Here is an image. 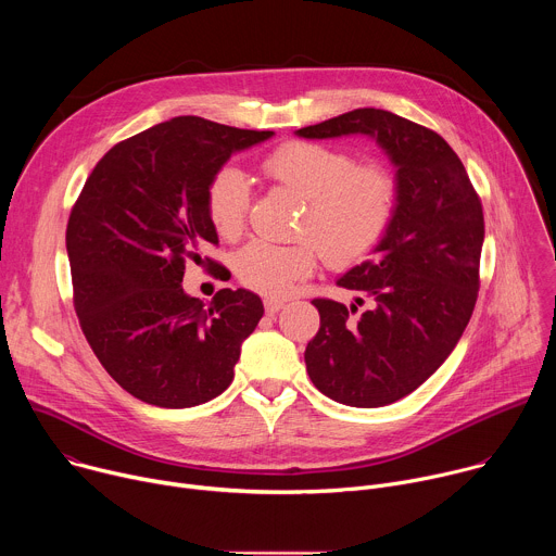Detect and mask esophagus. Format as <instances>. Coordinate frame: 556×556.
I'll use <instances>...</instances> for the list:
<instances>
[{
	"mask_svg": "<svg viewBox=\"0 0 556 556\" xmlns=\"http://www.w3.org/2000/svg\"><path fill=\"white\" fill-rule=\"evenodd\" d=\"M264 307H266L268 314H275V312H279V309L283 307V301H281V299H275V296H266V299H264Z\"/></svg>",
	"mask_w": 556,
	"mask_h": 556,
	"instance_id": "34e87169",
	"label": "esophagus"
}]
</instances>
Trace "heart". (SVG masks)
<instances>
[{
    "label": "heart",
    "mask_w": 556,
    "mask_h": 556,
    "mask_svg": "<svg viewBox=\"0 0 556 556\" xmlns=\"http://www.w3.org/2000/svg\"><path fill=\"white\" fill-rule=\"evenodd\" d=\"M262 172L279 187L305 200L299 235L314 237L332 266H352L367 257L389 232L399 187L378 165H356L348 151L319 142L292 140L277 147L262 163ZM251 202V187L235 167L219 169L206 187V215L213 230L226 240L242 232ZM316 249L312 242L279 247L251 242L237 255L240 281L262 294L281 296L312 275Z\"/></svg>",
    "instance_id": "1"
}]
</instances>
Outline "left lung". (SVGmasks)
Wrapping results in <instances>:
<instances>
[{
  "instance_id": "obj_1",
  "label": "left lung",
  "mask_w": 556,
  "mask_h": 556,
  "mask_svg": "<svg viewBox=\"0 0 556 556\" xmlns=\"http://www.w3.org/2000/svg\"><path fill=\"white\" fill-rule=\"evenodd\" d=\"M296 136H369L395 167L389 232L371 260L337 281L369 296V307L352 316L356 305L314 299L321 328L305 348L309 380L328 399L363 409L391 405L448 358L468 326L484 244L480 195L448 142L399 114L361 108Z\"/></svg>"
}]
</instances>
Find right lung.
I'll return each instance as SVG.
<instances>
[{"mask_svg": "<svg viewBox=\"0 0 556 556\" xmlns=\"http://www.w3.org/2000/svg\"><path fill=\"white\" fill-rule=\"evenodd\" d=\"M273 134L200 116L153 125L114 144L72 206L65 247L78 324L105 371L147 405L213 401L262 319L255 292L224 288L206 307L182 277L187 260L200 264L206 244H217L211 178L235 151Z\"/></svg>", "mask_w": 556, "mask_h": 556, "instance_id": "add662e5", "label": "right lung"}]
</instances>
